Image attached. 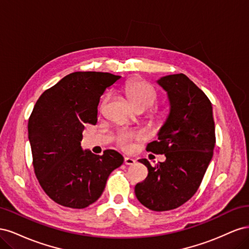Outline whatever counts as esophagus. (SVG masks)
<instances>
[{
  "label": "esophagus",
  "instance_id": "1",
  "mask_svg": "<svg viewBox=\"0 0 249 249\" xmlns=\"http://www.w3.org/2000/svg\"><path fill=\"white\" fill-rule=\"evenodd\" d=\"M124 162L125 165H134L135 163H136V160L132 159V158H130V157H124Z\"/></svg>",
  "mask_w": 249,
  "mask_h": 249
}]
</instances>
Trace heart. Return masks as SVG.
I'll use <instances>...</instances> for the list:
<instances>
[{
  "instance_id": "obj_1",
  "label": "heart",
  "mask_w": 249,
  "mask_h": 249,
  "mask_svg": "<svg viewBox=\"0 0 249 249\" xmlns=\"http://www.w3.org/2000/svg\"><path fill=\"white\" fill-rule=\"evenodd\" d=\"M124 92L127 101L137 111H144L150 108L158 99V92L156 88L145 80L131 79L124 86ZM107 99H105L101 105L103 110L106 106ZM150 114L154 119L163 122L167 116V111L162 107H155L150 110ZM144 137L142 132H120L116 135V145L124 150H131L133 148V142L141 140Z\"/></svg>"
}]
</instances>
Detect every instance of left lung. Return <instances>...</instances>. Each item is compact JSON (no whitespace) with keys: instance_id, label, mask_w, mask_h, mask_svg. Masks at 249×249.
<instances>
[{"instance_id":"obj_1","label":"left lung","mask_w":249,"mask_h":249,"mask_svg":"<svg viewBox=\"0 0 249 249\" xmlns=\"http://www.w3.org/2000/svg\"><path fill=\"white\" fill-rule=\"evenodd\" d=\"M158 83L167 91L170 113L146 150L165 155L166 160L154 167L146 159L139 160L148 175L135 186V194L147 209L163 212L184 205L197 191L216 137L212 104L186 74H169Z\"/></svg>"}]
</instances>
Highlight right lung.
Segmentation results:
<instances>
[{
    "mask_svg": "<svg viewBox=\"0 0 249 249\" xmlns=\"http://www.w3.org/2000/svg\"><path fill=\"white\" fill-rule=\"evenodd\" d=\"M120 77L76 71L47 89L28 122L35 176L58 205L84 209L100 198L110 173L124 163L114 149L102 156L81 148L85 124H95L100 97Z\"/></svg>",
    "mask_w": 249,
    "mask_h": 249,
    "instance_id": "1",
    "label": "right lung"
}]
</instances>
